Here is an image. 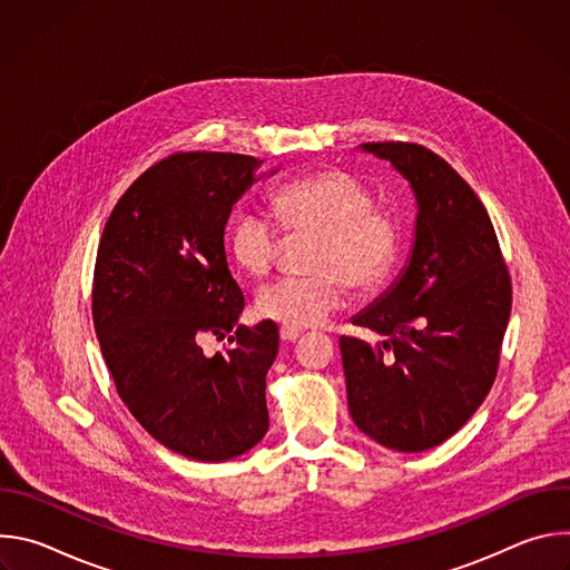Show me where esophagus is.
<instances>
[{
	"instance_id": "esophagus-1",
	"label": "esophagus",
	"mask_w": 570,
	"mask_h": 570,
	"mask_svg": "<svg viewBox=\"0 0 570 570\" xmlns=\"http://www.w3.org/2000/svg\"><path fill=\"white\" fill-rule=\"evenodd\" d=\"M279 336L284 343H295L299 336H302V330H295V327H282L279 330Z\"/></svg>"
}]
</instances>
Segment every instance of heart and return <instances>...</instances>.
<instances>
[{"mask_svg":"<svg viewBox=\"0 0 570 570\" xmlns=\"http://www.w3.org/2000/svg\"><path fill=\"white\" fill-rule=\"evenodd\" d=\"M370 189L341 169H324L284 185L273 212L288 236L308 234L306 277L264 286L257 313L284 327H315L345 302V286L356 295L379 288L394 268L401 227L396 216L372 203ZM282 234L268 216L240 212L229 227V253L250 277L273 271Z\"/></svg>","mask_w":570,"mask_h":570,"instance_id":"1","label":"heart"}]
</instances>
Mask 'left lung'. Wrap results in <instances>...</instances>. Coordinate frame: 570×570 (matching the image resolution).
<instances>
[{
	"label": "left lung",
	"instance_id": "left-lung-1",
	"mask_svg": "<svg viewBox=\"0 0 570 570\" xmlns=\"http://www.w3.org/2000/svg\"><path fill=\"white\" fill-rule=\"evenodd\" d=\"M411 183L415 243L401 277L352 317L381 343L343 336L354 424L379 444L417 453L458 433L497 379L512 282L494 225L440 155L409 141H372Z\"/></svg>",
	"mask_w": 570,
	"mask_h": 570
}]
</instances>
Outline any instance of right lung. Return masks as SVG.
<instances>
[{
	"instance_id": "right-lung-1",
	"label": "right lung",
	"mask_w": 570,
	"mask_h": 570,
	"mask_svg": "<svg viewBox=\"0 0 570 570\" xmlns=\"http://www.w3.org/2000/svg\"><path fill=\"white\" fill-rule=\"evenodd\" d=\"M262 161L205 150L159 159L119 198L97 253L92 317L117 392L159 444L200 462L232 460L268 431L279 330L236 324L246 299L223 246ZM229 331L225 355L202 354L205 335Z\"/></svg>"
}]
</instances>
